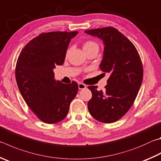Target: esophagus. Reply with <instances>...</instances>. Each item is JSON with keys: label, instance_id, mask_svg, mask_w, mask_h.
<instances>
[{"label": "esophagus", "instance_id": "34e87169", "mask_svg": "<svg viewBox=\"0 0 161 161\" xmlns=\"http://www.w3.org/2000/svg\"><path fill=\"white\" fill-rule=\"evenodd\" d=\"M78 87H79V89H84L86 88V86L85 85V84H84L82 83H79Z\"/></svg>", "mask_w": 161, "mask_h": 161}]
</instances>
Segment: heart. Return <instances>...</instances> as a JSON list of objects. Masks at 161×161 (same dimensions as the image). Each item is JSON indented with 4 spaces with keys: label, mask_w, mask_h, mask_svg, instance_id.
Listing matches in <instances>:
<instances>
[{
    "label": "heart",
    "mask_w": 161,
    "mask_h": 161,
    "mask_svg": "<svg viewBox=\"0 0 161 161\" xmlns=\"http://www.w3.org/2000/svg\"><path fill=\"white\" fill-rule=\"evenodd\" d=\"M93 48L98 49V45L97 44V43H96L95 42H93V41H87V42H86L84 43L83 49L84 51H86L87 50H90V49H93ZM69 49H68V51H67V55L69 53Z\"/></svg>",
    "instance_id": "obj_1"
}]
</instances>
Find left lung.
Masks as SVG:
<instances>
[{
	"mask_svg": "<svg viewBox=\"0 0 161 161\" xmlns=\"http://www.w3.org/2000/svg\"><path fill=\"white\" fill-rule=\"evenodd\" d=\"M84 32L103 41V55L99 68L110 75L103 91H98L97 86H88L92 93L88 109L96 120L112 123L124 116L135 100L143 80L141 58L133 43L115 28Z\"/></svg>",
	"mask_w": 161,
	"mask_h": 161,
	"instance_id": "1",
	"label": "left lung"
}]
</instances>
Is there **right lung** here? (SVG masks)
I'll return each instance as SVG.
<instances>
[{
    "label": "right lung",
    "mask_w": 161,
    "mask_h": 161,
    "mask_svg": "<svg viewBox=\"0 0 161 161\" xmlns=\"http://www.w3.org/2000/svg\"><path fill=\"white\" fill-rule=\"evenodd\" d=\"M78 31L41 34L22 49L15 77L20 93L40 120L54 124L65 118L78 92L75 81L65 84L55 80L53 69L62 65L71 39Z\"/></svg>",
    "instance_id": "1"
}]
</instances>
